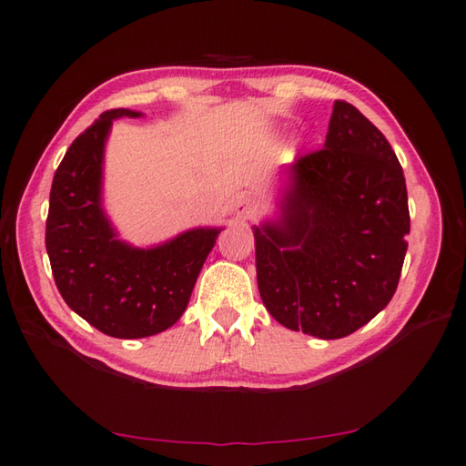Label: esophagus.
Wrapping results in <instances>:
<instances>
[{"instance_id": "obj_1", "label": "esophagus", "mask_w": 466, "mask_h": 466, "mask_svg": "<svg viewBox=\"0 0 466 466\" xmlns=\"http://www.w3.org/2000/svg\"><path fill=\"white\" fill-rule=\"evenodd\" d=\"M257 213V203L251 198V195H239V198L235 199V215L239 217V219H251V217Z\"/></svg>"}]
</instances>
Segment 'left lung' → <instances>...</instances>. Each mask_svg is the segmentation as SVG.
Returning <instances> with one entry per match:
<instances>
[{
  "label": "left lung",
  "mask_w": 466,
  "mask_h": 466,
  "mask_svg": "<svg viewBox=\"0 0 466 466\" xmlns=\"http://www.w3.org/2000/svg\"><path fill=\"white\" fill-rule=\"evenodd\" d=\"M283 173L277 217L253 227L263 305L291 330L347 337L397 291L410 231L402 167L363 113L335 101L323 149Z\"/></svg>",
  "instance_id": "8db88e82"
}]
</instances>
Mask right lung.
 <instances>
[{"label":"right lung","instance_id":"obj_1","mask_svg":"<svg viewBox=\"0 0 466 466\" xmlns=\"http://www.w3.org/2000/svg\"><path fill=\"white\" fill-rule=\"evenodd\" d=\"M141 111L111 109L71 143L54 175L46 247L69 309L116 339L157 335L187 309L221 227H195L155 247L117 237L103 209V159L113 119Z\"/></svg>","mask_w":466,"mask_h":466}]
</instances>
